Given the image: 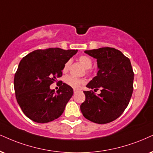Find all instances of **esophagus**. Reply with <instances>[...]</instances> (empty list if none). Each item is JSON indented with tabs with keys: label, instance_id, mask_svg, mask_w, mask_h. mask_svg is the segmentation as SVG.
<instances>
[{
	"label": "esophagus",
	"instance_id": "1",
	"mask_svg": "<svg viewBox=\"0 0 153 153\" xmlns=\"http://www.w3.org/2000/svg\"><path fill=\"white\" fill-rule=\"evenodd\" d=\"M77 91H77L76 89H74V94H76Z\"/></svg>",
	"mask_w": 153,
	"mask_h": 153
}]
</instances>
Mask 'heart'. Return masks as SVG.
<instances>
[{
  "label": "heart",
  "mask_w": 153,
  "mask_h": 153,
  "mask_svg": "<svg viewBox=\"0 0 153 153\" xmlns=\"http://www.w3.org/2000/svg\"><path fill=\"white\" fill-rule=\"evenodd\" d=\"M79 60L80 63L82 64V65L84 66L86 69H90V68L92 67V65H93L91 59L88 56H86V55L81 56L79 58ZM71 63V60L69 59L65 64V65H64V67H63V71H65V72L69 70ZM65 82L67 85L71 86V88H78L80 86V85H82V84H84V80L76 78V77L71 76V75H68V76H65Z\"/></svg>",
  "instance_id": "b5f03b06"
}]
</instances>
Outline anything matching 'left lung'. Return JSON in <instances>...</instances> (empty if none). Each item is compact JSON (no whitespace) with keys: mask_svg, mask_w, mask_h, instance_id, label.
Listing matches in <instances>:
<instances>
[{"mask_svg":"<svg viewBox=\"0 0 153 153\" xmlns=\"http://www.w3.org/2000/svg\"><path fill=\"white\" fill-rule=\"evenodd\" d=\"M84 52L97 60V75L86 85L101 94L85 91L86 99L80 105L86 119L99 124L114 121L127 108L133 91L134 73L130 59L112 48H101Z\"/></svg>","mask_w":153,"mask_h":153,"instance_id":"1","label":"left lung"}]
</instances>
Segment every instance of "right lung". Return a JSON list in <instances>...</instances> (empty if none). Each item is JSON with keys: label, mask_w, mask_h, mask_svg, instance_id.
Masks as SVG:
<instances>
[{"label": "right lung", "mask_w": 153, "mask_h": 153, "mask_svg": "<svg viewBox=\"0 0 153 153\" xmlns=\"http://www.w3.org/2000/svg\"><path fill=\"white\" fill-rule=\"evenodd\" d=\"M77 51L57 48L37 50L21 59L15 74L14 88L17 101L27 118L45 123L63 114L73 88L62 82L55 93L50 86L62 76L65 64Z\"/></svg>", "instance_id": "1"}]
</instances>
